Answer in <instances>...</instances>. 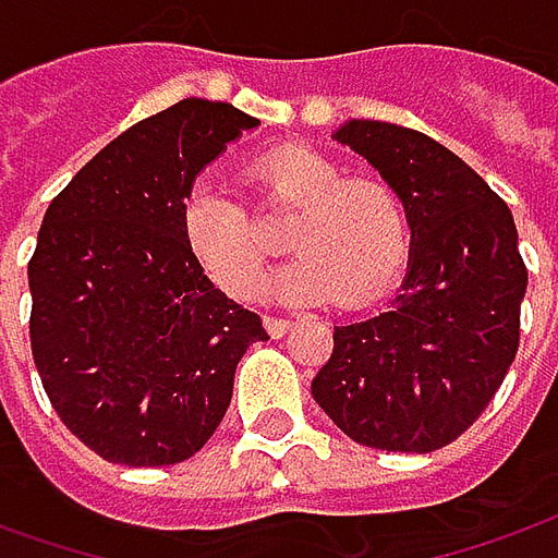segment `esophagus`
<instances>
[{
	"instance_id": "1",
	"label": "esophagus",
	"mask_w": 558,
	"mask_h": 558,
	"mask_svg": "<svg viewBox=\"0 0 558 558\" xmlns=\"http://www.w3.org/2000/svg\"><path fill=\"white\" fill-rule=\"evenodd\" d=\"M290 327H293V320H290V317H275V314H265V329H268L275 339L287 336V332H290Z\"/></svg>"
}]
</instances>
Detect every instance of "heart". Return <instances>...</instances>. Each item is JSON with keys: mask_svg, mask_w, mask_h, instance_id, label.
Instances as JSON below:
<instances>
[{"mask_svg": "<svg viewBox=\"0 0 558 558\" xmlns=\"http://www.w3.org/2000/svg\"><path fill=\"white\" fill-rule=\"evenodd\" d=\"M263 210H292L287 247L293 263L271 290L283 299L360 308L400 278L409 259V214L403 195L378 173H342L339 161L308 143L256 151L241 168ZM183 234L207 275L234 299L259 293L268 244L263 229L219 185H198L183 204Z\"/></svg>", "mask_w": 558, "mask_h": 558, "instance_id": "b5f03b06", "label": "heart"}]
</instances>
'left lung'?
I'll return each mask as SVG.
<instances>
[{
	"mask_svg": "<svg viewBox=\"0 0 558 558\" xmlns=\"http://www.w3.org/2000/svg\"><path fill=\"white\" fill-rule=\"evenodd\" d=\"M336 140L403 195L412 253L388 308L336 327L311 393L360 446L434 452L483 415L517 357L529 287L517 222L476 170L422 131L354 119Z\"/></svg>",
	"mask_w": 558,
	"mask_h": 558,
	"instance_id": "1",
	"label": "left lung"
}]
</instances>
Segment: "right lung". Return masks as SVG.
<instances>
[{"label": "right lung", "instance_id": "right-lung-1", "mask_svg": "<svg viewBox=\"0 0 558 558\" xmlns=\"http://www.w3.org/2000/svg\"><path fill=\"white\" fill-rule=\"evenodd\" d=\"M259 121L189 97L136 121L57 195L29 259V342L45 393L112 464L198 452L231 403L263 317L216 290L183 234L192 183Z\"/></svg>", "mask_w": 558, "mask_h": 558}]
</instances>
